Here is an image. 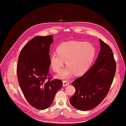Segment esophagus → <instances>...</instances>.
<instances>
[{"mask_svg": "<svg viewBox=\"0 0 126 126\" xmlns=\"http://www.w3.org/2000/svg\"><path fill=\"white\" fill-rule=\"evenodd\" d=\"M69 82L68 81H67V80H64L63 81V86H64V87H65V86H68V85H69Z\"/></svg>", "mask_w": 126, "mask_h": 126, "instance_id": "1", "label": "esophagus"}]
</instances>
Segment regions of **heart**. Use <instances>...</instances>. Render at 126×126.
<instances>
[{"instance_id": "obj_1", "label": "heart", "mask_w": 126, "mask_h": 126, "mask_svg": "<svg viewBox=\"0 0 126 126\" xmlns=\"http://www.w3.org/2000/svg\"><path fill=\"white\" fill-rule=\"evenodd\" d=\"M56 53L50 56V66L54 72L58 73L65 61L67 67L57 76L60 79H67L74 74L81 76L88 71L94 59L95 48L89 42L72 41L58 45Z\"/></svg>"}]
</instances>
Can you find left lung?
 <instances>
[{
	"mask_svg": "<svg viewBox=\"0 0 126 126\" xmlns=\"http://www.w3.org/2000/svg\"><path fill=\"white\" fill-rule=\"evenodd\" d=\"M99 41L100 51L94 65L72 83L76 91L70 102L78 110H88L97 106L108 94L115 74L112 50L100 39Z\"/></svg>",
	"mask_w": 126,
	"mask_h": 126,
	"instance_id": "1",
	"label": "left lung"
}]
</instances>
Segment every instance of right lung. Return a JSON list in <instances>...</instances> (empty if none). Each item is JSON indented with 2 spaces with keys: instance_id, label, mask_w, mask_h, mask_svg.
Instances as JSON below:
<instances>
[{
  "instance_id": "obj_1",
  "label": "right lung",
  "mask_w": 126,
  "mask_h": 126,
  "mask_svg": "<svg viewBox=\"0 0 126 126\" xmlns=\"http://www.w3.org/2000/svg\"><path fill=\"white\" fill-rule=\"evenodd\" d=\"M52 35L37 36L29 41L21 50L17 66V79L28 103L38 110L49 107L62 81L47 78L49 76L50 45Z\"/></svg>"
}]
</instances>
